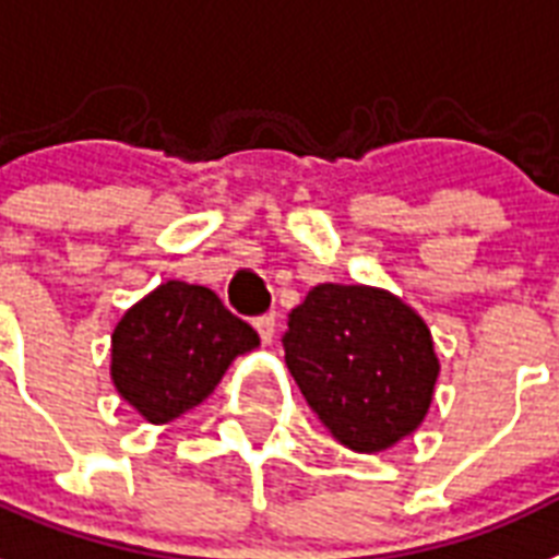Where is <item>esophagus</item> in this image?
I'll use <instances>...</instances> for the list:
<instances>
[{
  "instance_id": "34e87169",
  "label": "esophagus",
  "mask_w": 559,
  "mask_h": 559,
  "mask_svg": "<svg viewBox=\"0 0 559 559\" xmlns=\"http://www.w3.org/2000/svg\"><path fill=\"white\" fill-rule=\"evenodd\" d=\"M253 325H257V331H260L262 343L269 345L271 340H274V331H276V313H262V317H257Z\"/></svg>"
}]
</instances>
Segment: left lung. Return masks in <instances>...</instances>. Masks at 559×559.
Instances as JSON below:
<instances>
[{
	"instance_id": "8db88e82",
	"label": "left lung",
	"mask_w": 559,
	"mask_h": 559,
	"mask_svg": "<svg viewBox=\"0 0 559 559\" xmlns=\"http://www.w3.org/2000/svg\"><path fill=\"white\" fill-rule=\"evenodd\" d=\"M283 348L302 396L345 449H391L428 414L440 373L431 331L389 290L317 285L288 313Z\"/></svg>"
}]
</instances>
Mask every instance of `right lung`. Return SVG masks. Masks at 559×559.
<instances>
[{
  "label": "right lung",
  "instance_id": "add662e5",
  "mask_svg": "<svg viewBox=\"0 0 559 559\" xmlns=\"http://www.w3.org/2000/svg\"><path fill=\"white\" fill-rule=\"evenodd\" d=\"M110 343L119 396L159 426L200 405L260 336L211 288L168 280L124 311Z\"/></svg>",
  "mask_w": 559,
  "mask_h": 559
}]
</instances>
